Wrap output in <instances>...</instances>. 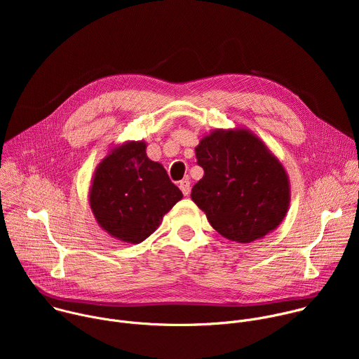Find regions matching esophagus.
I'll list each match as a JSON object with an SVG mask.
<instances>
[{"instance_id": "esophagus-1", "label": "esophagus", "mask_w": 359, "mask_h": 359, "mask_svg": "<svg viewBox=\"0 0 359 359\" xmlns=\"http://www.w3.org/2000/svg\"><path fill=\"white\" fill-rule=\"evenodd\" d=\"M179 187H180V190H182V193H183L184 196H187V194L190 193V182H189L187 179L180 180V182H179Z\"/></svg>"}]
</instances>
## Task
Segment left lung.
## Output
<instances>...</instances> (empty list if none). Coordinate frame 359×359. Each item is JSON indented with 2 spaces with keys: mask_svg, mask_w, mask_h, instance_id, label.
<instances>
[{
  "mask_svg": "<svg viewBox=\"0 0 359 359\" xmlns=\"http://www.w3.org/2000/svg\"><path fill=\"white\" fill-rule=\"evenodd\" d=\"M203 177L191 200L212 227L237 243L276 230L290 206V180L266 143L244 128L216 129L196 147Z\"/></svg>",
  "mask_w": 359,
  "mask_h": 359,
  "instance_id": "1",
  "label": "left lung"
}]
</instances>
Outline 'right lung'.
<instances>
[{"instance_id":"1","label":"right lung","mask_w":359,"mask_h":359,"mask_svg":"<svg viewBox=\"0 0 359 359\" xmlns=\"http://www.w3.org/2000/svg\"><path fill=\"white\" fill-rule=\"evenodd\" d=\"M165 168L146 155L143 140L115 146L93 173L89 204L97 224L114 238L137 244L182 200Z\"/></svg>"}]
</instances>
